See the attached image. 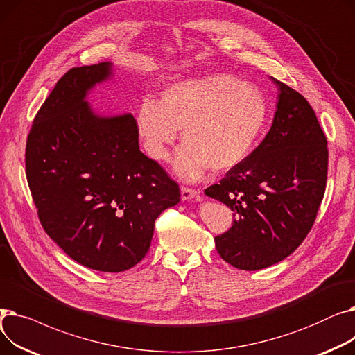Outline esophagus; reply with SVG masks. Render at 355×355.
I'll list each match as a JSON object with an SVG mask.
<instances>
[{
  "label": "esophagus",
  "instance_id": "1",
  "mask_svg": "<svg viewBox=\"0 0 355 355\" xmlns=\"http://www.w3.org/2000/svg\"><path fill=\"white\" fill-rule=\"evenodd\" d=\"M198 196V191L190 187H181V198L182 200H191Z\"/></svg>",
  "mask_w": 355,
  "mask_h": 355
}]
</instances>
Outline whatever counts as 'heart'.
Wrapping results in <instances>:
<instances>
[{
    "mask_svg": "<svg viewBox=\"0 0 355 355\" xmlns=\"http://www.w3.org/2000/svg\"><path fill=\"white\" fill-rule=\"evenodd\" d=\"M269 115L265 93L232 74L217 73L168 86L161 102L146 98L137 112L138 132L146 154L168 157L181 130L182 148L174 166L184 178L207 170L226 173L243 162L262 134Z\"/></svg>",
    "mask_w": 355,
    "mask_h": 355,
    "instance_id": "heart-1",
    "label": "heart"
}]
</instances>
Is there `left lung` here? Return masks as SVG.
Masks as SVG:
<instances>
[{"label": "left lung", "instance_id": "left-lung-1", "mask_svg": "<svg viewBox=\"0 0 355 355\" xmlns=\"http://www.w3.org/2000/svg\"><path fill=\"white\" fill-rule=\"evenodd\" d=\"M272 80L279 102L268 135L204 191L233 211V226L214 240L220 257L241 270L272 266L300 246L327 187L328 141L318 118L301 93Z\"/></svg>", "mask_w": 355, "mask_h": 355}]
</instances>
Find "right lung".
I'll return each mask as SVG.
<instances>
[{
	"label": "right lung",
	"mask_w": 355,
	"mask_h": 355,
	"mask_svg": "<svg viewBox=\"0 0 355 355\" xmlns=\"http://www.w3.org/2000/svg\"><path fill=\"white\" fill-rule=\"evenodd\" d=\"M109 63L73 67L34 116L26 177L44 232L78 263L101 272L138 265L157 217L180 201L178 184L139 151L132 115L101 118L86 92Z\"/></svg>",
	"instance_id": "obj_1"
}]
</instances>
